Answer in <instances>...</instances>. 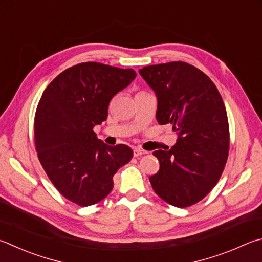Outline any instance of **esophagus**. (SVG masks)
<instances>
[{
  "label": "esophagus",
  "mask_w": 262,
  "mask_h": 262,
  "mask_svg": "<svg viewBox=\"0 0 262 262\" xmlns=\"http://www.w3.org/2000/svg\"><path fill=\"white\" fill-rule=\"evenodd\" d=\"M133 152H134V157H140L142 155L147 154V151L142 150V149H140V147H135V149L133 150Z\"/></svg>",
  "instance_id": "obj_1"
}]
</instances>
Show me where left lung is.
<instances>
[{"mask_svg": "<svg viewBox=\"0 0 262 262\" xmlns=\"http://www.w3.org/2000/svg\"><path fill=\"white\" fill-rule=\"evenodd\" d=\"M140 74L158 98L157 120L177 132V144L157 150L158 173L152 189L166 203L188 207L215 187L229 152V123L215 84L201 70L184 61L150 65Z\"/></svg>", "mask_w": 262, "mask_h": 262, "instance_id": "1", "label": "left lung"}]
</instances>
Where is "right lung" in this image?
<instances>
[{
	"instance_id": "right-lung-1",
	"label": "right lung",
	"mask_w": 262,
	"mask_h": 262,
	"mask_svg": "<svg viewBox=\"0 0 262 262\" xmlns=\"http://www.w3.org/2000/svg\"><path fill=\"white\" fill-rule=\"evenodd\" d=\"M136 73L87 61L66 69L42 94L34 118L37 157L55 188L79 206L94 205L113 188V175L133 158L125 144H104L93 130L108 104Z\"/></svg>"
}]
</instances>
